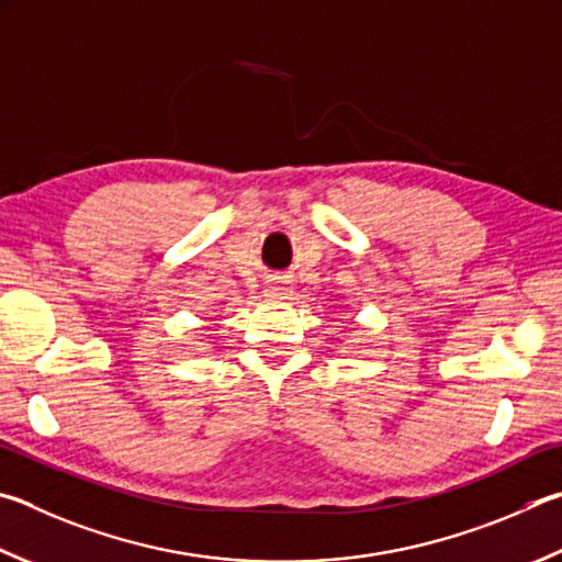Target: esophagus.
Instances as JSON below:
<instances>
[{
  "instance_id": "esophagus-1",
  "label": "esophagus",
  "mask_w": 562,
  "mask_h": 562,
  "mask_svg": "<svg viewBox=\"0 0 562 562\" xmlns=\"http://www.w3.org/2000/svg\"><path fill=\"white\" fill-rule=\"evenodd\" d=\"M265 297H272V300H284L288 297V288H282V284L272 282L268 290H265Z\"/></svg>"
}]
</instances>
